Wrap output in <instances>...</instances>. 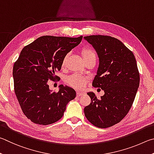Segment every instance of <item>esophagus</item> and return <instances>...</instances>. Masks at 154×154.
<instances>
[{
    "label": "esophagus",
    "instance_id": "obj_1",
    "mask_svg": "<svg viewBox=\"0 0 154 154\" xmlns=\"http://www.w3.org/2000/svg\"><path fill=\"white\" fill-rule=\"evenodd\" d=\"M83 95H84V93H82V92H77L76 93V96L77 97H81Z\"/></svg>",
    "mask_w": 154,
    "mask_h": 154
}]
</instances>
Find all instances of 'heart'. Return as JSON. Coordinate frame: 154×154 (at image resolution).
Segmentation results:
<instances>
[{
	"label": "heart",
	"mask_w": 154,
	"mask_h": 154,
	"mask_svg": "<svg viewBox=\"0 0 154 154\" xmlns=\"http://www.w3.org/2000/svg\"><path fill=\"white\" fill-rule=\"evenodd\" d=\"M80 53H81L82 58L84 59L85 63H87V61L91 60V59H96V55H95V51H94L93 49H91V48H88V47L82 48L81 51H80ZM67 57H68V54H67L66 55H65L63 60H62V62H61L62 67H64L65 65H66ZM66 84L68 86H69V87L74 88L76 90H80V89H82V88L85 87L88 82V80L87 78L83 77L82 75H80L79 74H74L67 76L66 78Z\"/></svg>",
	"instance_id": "b5f03b06"
}]
</instances>
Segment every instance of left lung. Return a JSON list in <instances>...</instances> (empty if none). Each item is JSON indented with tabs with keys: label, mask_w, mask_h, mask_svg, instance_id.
Returning <instances> with one entry per match:
<instances>
[{
	"label": "left lung",
	"mask_w": 154,
	"mask_h": 154,
	"mask_svg": "<svg viewBox=\"0 0 154 154\" xmlns=\"http://www.w3.org/2000/svg\"><path fill=\"white\" fill-rule=\"evenodd\" d=\"M85 39L97 53L99 65L93 81L104 95L98 99L95 93H87L91 103L84 109L89 122L106 128L120 122L130 110L139 86V72L134 54L117 38L92 35Z\"/></svg>",
	"instance_id": "obj_1"
}]
</instances>
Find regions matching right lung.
I'll use <instances>...</instances> for the list:
<instances>
[{
    "label": "right lung",
    "instance_id": "add662e5",
    "mask_svg": "<svg viewBox=\"0 0 154 154\" xmlns=\"http://www.w3.org/2000/svg\"><path fill=\"white\" fill-rule=\"evenodd\" d=\"M78 38L43 36L24 47L13 69L14 90L21 110L32 122L48 125L60 120L75 91L61 85L58 92L49 89L65 55L79 45Z\"/></svg>",
    "mask_w": 154,
    "mask_h": 154
}]
</instances>
